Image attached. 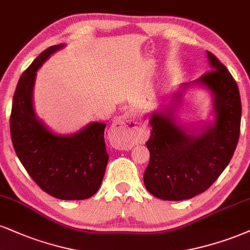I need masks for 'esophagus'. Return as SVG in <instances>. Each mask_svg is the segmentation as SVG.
I'll use <instances>...</instances> for the list:
<instances>
[{"mask_svg":"<svg viewBox=\"0 0 250 250\" xmlns=\"http://www.w3.org/2000/svg\"><path fill=\"white\" fill-rule=\"evenodd\" d=\"M143 128L137 122L133 113L126 112L113 120L111 133L117 138V144L124 149H128L137 145L143 137Z\"/></svg>","mask_w":250,"mask_h":250,"instance_id":"34e87169","label":"esophagus"}]
</instances>
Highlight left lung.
Here are the masks:
<instances>
[{"label":"left lung","instance_id":"1","mask_svg":"<svg viewBox=\"0 0 250 250\" xmlns=\"http://www.w3.org/2000/svg\"><path fill=\"white\" fill-rule=\"evenodd\" d=\"M210 72L182 83L170 104L150 115L152 134L147 141L149 165L144 174L146 189L163 200L190 199L208 190L229 166L239 141L241 100L236 82L211 52ZM202 87L211 95L212 119L184 125L178 107L185 91Z\"/></svg>","mask_w":250,"mask_h":250}]
</instances>
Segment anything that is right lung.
Returning a JSON list of instances; mask_svg holds the SVG:
<instances>
[{
  "label": "right lung",
  "instance_id": "right-lung-1",
  "mask_svg": "<svg viewBox=\"0 0 250 250\" xmlns=\"http://www.w3.org/2000/svg\"><path fill=\"white\" fill-rule=\"evenodd\" d=\"M66 47L54 45L39 54L21 74L12 101L11 140L16 154L38 186L63 200L90 198L100 189L107 165L104 123L91 122L72 134L52 131L37 116L33 89L37 72L52 54Z\"/></svg>",
  "mask_w": 250,
  "mask_h": 250
}]
</instances>
